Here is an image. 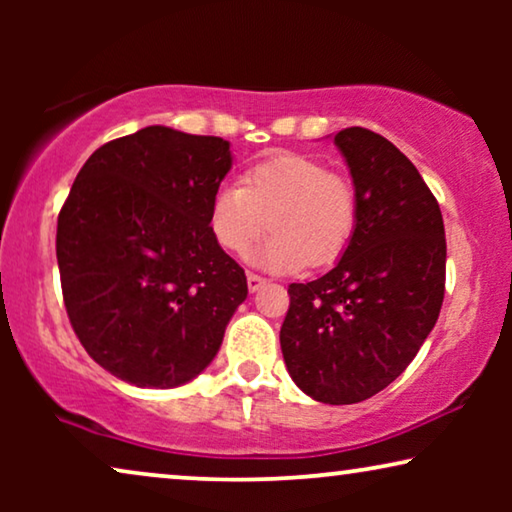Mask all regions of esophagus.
Returning a JSON list of instances; mask_svg holds the SVG:
<instances>
[{"label": "esophagus", "instance_id": "esophagus-1", "mask_svg": "<svg viewBox=\"0 0 512 512\" xmlns=\"http://www.w3.org/2000/svg\"><path fill=\"white\" fill-rule=\"evenodd\" d=\"M247 286H249L251 293H256V291H261L263 286H265V279L254 275V272H249V275H247Z\"/></svg>", "mask_w": 512, "mask_h": 512}]
</instances>
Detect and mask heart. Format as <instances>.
Masks as SVG:
<instances>
[{"label":"heart","instance_id":"obj_1","mask_svg":"<svg viewBox=\"0 0 512 512\" xmlns=\"http://www.w3.org/2000/svg\"><path fill=\"white\" fill-rule=\"evenodd\" d=\"M272 230L254 263L272 272L326 268L345 254L356 230V193L347 177L305 153H275L223 186L209 205V230L228 254H247Z\"/></svg>","mask_w":512,"mask_h":512}]
</instances>
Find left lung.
I'll return each mask as SVG.
<instances>
[{
	"mask_svg": "<svg viewBox=\"0 0 512 512\" xmlns=\"http://www.w3.org/2000/svg\"><path fill=\"white\" fill-rule=\"evenodd\" d=\"M333 142L352 174L356 230L333 270L289 286L279 342L300 391L349 405L389 387L429 338L447 244L436 198L389 139L345 128Z\"/></svg>",
	"mask_w": 512,
	"mask_h": 512,
	"instance_id": "8db88e82",
	"label": "left lung"
}]
</instances>
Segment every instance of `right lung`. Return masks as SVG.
Segmentation results:
<instances>
[{
    "mask_svg": "<svg viewBox=\"0 0 512 512\" xmlns=\"http://www.w3.org/2000/svg\"><path fill=\"white\" fill-rule=\"evenodd\" d=\"M233 167L221 137L149 125L86 160L58 216L62 298L86 352L118 380L172 389L219 352L247 298L209 205Z\"/></svg>",
    "mask_w": 512,
    "mask_h": 512,
    "instance_id": "obj_1",
    "label": "right lung"
}]
</instances>
